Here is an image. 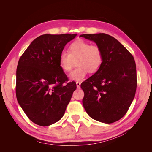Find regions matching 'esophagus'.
Returning a JSON list of instances; mask_svg holds the SVG:
<instances>
[{"label": "esophagus", "mask_w": 152, "mask_h": 152, "mask_svg": "<svg viewBox=\"0 0 152 152\" xmlns=\"http://www.w3.org/2000/svg\"><path fill=\"white\" fill-rule=\"evenodd\" d=\"M80 82H76V84H77V87L78 89H79L80 87Z\"/></svg>", "instance_id": "esophagus-1"}]
</instances>
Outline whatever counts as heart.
I'll return each mask as SVG.
<instances>
[{
  "instance_id": "heart-1",
  "label": "heart",
  "mask_w": 152,
  "mask_h": 152,
  "mask_svg": "<svg viewBox=\"0 0 152 152\" xmlns=\"http://www.w3.org/2000/svg\"><path fill=\"white\" fill-rule=\"evenodd\" d=\"M104 60L103 52L100 47L84 40L72 43L68 52L63 50L59 58V66L65 72H70L75 63L77 67L70 74L72 80H80L87 72L94 73L102 66Z\"/></svg>"
}]
</instances>
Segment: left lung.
<instances>
[{"label": "left lung", "instance_id": "obj_1", "mask_svg": "<svg viewBox=\"0 0 152 152\" xmlns=\"http://www.w3.org/2000/svg\"><path fill=\"white\" fill-rule=\"evenodd\" d=\"M102 48V66L83 82L82 103L87 114L96 121L111 124L120 120L129 108L134 98L136 66L134 57L113 37L105 34H83Z\"/></svg>", "mask_w": 152, "mask_h": 152}]
</instances>
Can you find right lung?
Returning <instances> with one entry per match:
<instances>
[{
    "label": "right lung",
    "instance_id": "add662e5",
    "mask_svg": "<svg viewBox=\"0 0 152 152\" xmlns=\"http://www.w3.org/2000/svg\"><path fill=\"white\" fill-rule=\"evenodd\" d=\"M76 35H40L18 61L16 98L26 116L39 126H48L60 120L77 88L75 82H67L59 64L60 53Z\"/></svg>",
    "mask_w": 152,
    "mask_h": 152
}]
</instances>
